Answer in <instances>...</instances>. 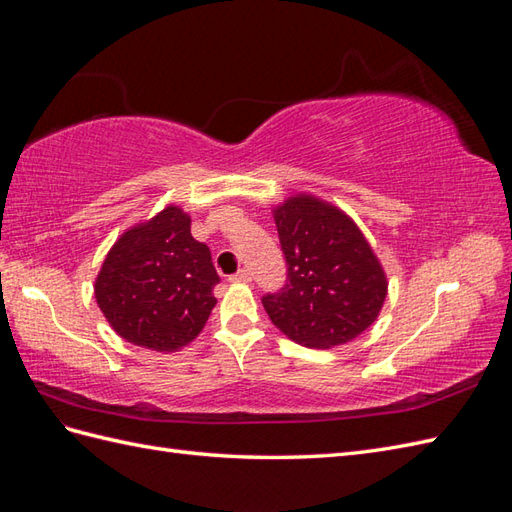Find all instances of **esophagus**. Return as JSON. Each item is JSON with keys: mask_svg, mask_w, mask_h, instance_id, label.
<instances>
[{"mask_svg": "<svg viewBox=\"0 0 512 512\" xmlns=\"http://www.w3.org/2000/svg\"><path fill=\"white\" fill-rule=\"evenodd\" d=\"M231 281H235V283H248V281H251V272H248L246 268L237 270L235 275H231Z\"/></svg>", "mask_w": 512, "mask_h": 512, "instance_id": "obj_1", "label": "esophagus"}]
</instances>
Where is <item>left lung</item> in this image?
I'll return each mask as SVG.
<instances>
[{
	"label": "left lung",
	"mask_w": 512,
	"mask_h": 512,
	"mask_svg": "<svg viewBox=\"0 0 512 512\" xmlns=\"http://www.w3.org/2000/svg\"><path fill=\"white\" fill-rule=\"evenodd\" d=\"M288 283L261 303L290 340L310 349L351 342L382 312L388 279L371 244L347 213L312 194L272 209Z\"/></svg>",
	"instance_id": "obj_1"
}]
</instances>
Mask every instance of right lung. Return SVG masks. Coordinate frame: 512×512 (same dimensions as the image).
<instances>
[{
    "instance_id": "1",
    "label": "right lung",
    "mask_w": 512,
    "mask_h": 512,
    "mask_svg": "<svg viewBox=\"0 0 512 512\" xmlns=\"http://www.w3.org/2000/svg\"><path fill=\"white\" fill-rule=\"evenodd\" d=\"M178 205L126 229L106 253L93 294L106 323L137 347L174 353L187 347L213 307L220 281L207 244L192 237Z\"/></svg>"
}]
</instances>
